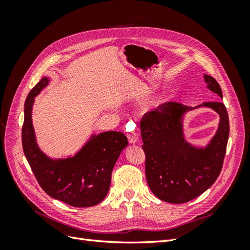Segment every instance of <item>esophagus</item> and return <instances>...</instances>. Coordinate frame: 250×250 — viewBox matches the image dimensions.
<instances>
[{
  "instance_id": "34e87169",
  "label": "esophagus",
  "mask_w": 250,
  "mask_h": 250,
  "mask_svg": "<svg viewBox=\"0 0 250 250\" xmlns=\"http://www.w3.org/2000/svg\"><path fill=\"white\" fill-rule=\"evenodd\" d=\"M127 137H128V141H129V143H131V144H134L139 141V135H138L137 131L128 132Z\"/></svg>"
}]
</instances>
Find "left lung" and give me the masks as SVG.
Masks as SVG:
<instances>
[{"label":"left lung","instance_id":"obj_1","mask_svg":"<svg viewBox=\"0 0 250 250\" xmlns=\"http://www.w3.org/2000/svg\"><path fill=\"white\" fill-rule=\"evenodd\" d=\"M208 89L222 99L219 83L204 75ZM220 116L219 128L206 149H197L185 141L181 116L193 107L178 102L161 104L141 120L143 150L146 154V179L150 190L163 201L185 203L198 197L213 185L223 166L229 135V121L220 101L204 102Z\"/></svg>","mask_w":250,"mask_h":250}]
</instances>
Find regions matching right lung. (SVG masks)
Returning a JSON list of instances; mask_svg holds the SVG:
<instances>
[{"label":"right lung","instance_id":"1","mask_svg":"<svg viewBox=\"0 0 250 250\" xmlns=\"http://www.w3.org/2000/svg\"><path fill=\"white\" fill-rule=\"evenodd\" d=\"M48 82L42 78L26 99L21 128L24 153L37 183L49 196L75 208L94 207L108 193L113 166L128 145L127 137L118 131L102 132L93 135L74 157L50 160L36 145L31 121L34 98Z\"/></svg>","mask_w":250,"mask_h":250}]
</instances>
